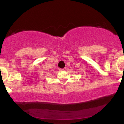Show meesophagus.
<instances>
[{
	"instance_id": "1",
	"label": "esophagus",
	"mask_w": 124,
	"mask_h": 124,
	"mask_svg": "<svg viewBox=\"0 0 124 124\" xmlns=\"http://www.w3.org/2000/svg\"><path fill=\"white\" fill-rule=\"evenodd\" d=\"M60 70L61 71H65V70H66V68H63V69H60Z\"/></svg>"
}]
</instances>
